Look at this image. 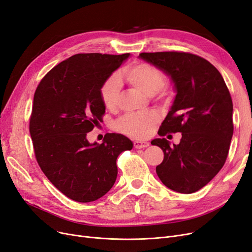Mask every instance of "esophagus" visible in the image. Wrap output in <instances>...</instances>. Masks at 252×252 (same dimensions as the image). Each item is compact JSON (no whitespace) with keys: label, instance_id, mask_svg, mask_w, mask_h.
<instances>
[{"label":"esophagus","instance_id":"esophagus-1","mask_svg":"<svg viewBox=\"0 0 252 252\" xmlns=\"http://www.w3.org/2000/svg\"><path fill=\"white\" fill-rule=\"evenodd\" d=\"M134 148L135 149H143L149 146L148 142H144V140H134Z\"/></svg>","mask_w":252,"mask_h":252}]
</instances>
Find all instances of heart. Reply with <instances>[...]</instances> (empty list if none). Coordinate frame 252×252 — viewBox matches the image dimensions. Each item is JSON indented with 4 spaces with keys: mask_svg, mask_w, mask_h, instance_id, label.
<instances>
[{
    "mask_svg": "<svg viewBox=\"0 0 252 252\" xmlns=\"http://www.w3.org/2000/svg\"><path fill=\"white\" fill-rule=\"evenodd\" d=\"M122 78L137 91L147 96H164L166 94L163 88V74L158 68L147 63H133L127 66L122 74ZM120 79L110 76L101 88V98L106 108L113 109L117 106L120 96ZM159 116L154 110L135 115H126L121 118L116 127L120 132L131 137H147L153 126L158 122Z\"/></svg>",
    "mask_w": 252,
    "mask_h": 252,
    "instance_id": "b5f03b06",
    "label": "heart"
}]
</instances>
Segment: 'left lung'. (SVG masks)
<instances>
[{"label":"left lung","instance_id":"left-lung-1","mask_svg":"<svg viewBox=\"0 0 252 252\" xmlns=\"http://www.w3.org/2000/svg\"><path fill=\"white\" fill-rule=\"evenodd\" d=\"M138 58L167 75L176 93L159 134L182 133L178 145L170 146L165 138L151 142L164 153L157 176L177 192H195L222 168L233 137V101L224 79L207 60L192 54L142 53Z\"/></svg>","mask_w":252,"mask_h":252}]
</instances>
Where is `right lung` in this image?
I'll list each match as a JSON object with an SVG mask.
<instances>
[{
  "instance_id": "obj_1",
  "label": "right lung",
  "mask_w": 252,
  "mask_h": 252,
  "mask_svg": "<svg viewBox=\"0 0 252 252\" xmlns=\"http://www.w3.org/2000/svg\"><path fill=\"white\" fill-rule=\"evenodd\" d=\"M129 57L74 55L37 87L30 121L35 156L50 182L75 202H94L106 194L116 182L118 156L133 147L120 133L105 134L102 144L87 138L105 113L102 86Z\"/></svg>"
}]
</instances>
